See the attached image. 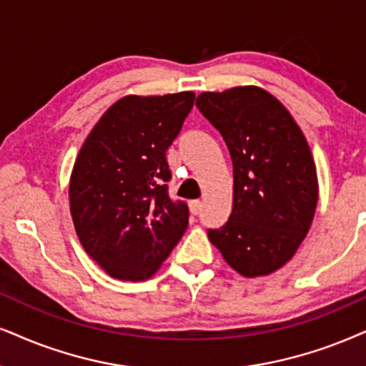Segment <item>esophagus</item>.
I'll return each mask as SVG.
<instances>
[{
  "label": "esophagus",
  "mask_w": 366,
  "mask_h": 366,
  "mask_svg": "<svg viewBox=\"0 0 366 366\" xmlns=\"http://www.w3.org/2000/svg\"><path fill=\"white\" fill-rule=\"evenodd\" d=\"M201 207H202V202L201 201H189V209H191L192 214H199L201 212Z\"/></svg>",
  "instance_id": "1"
}]
</instances>
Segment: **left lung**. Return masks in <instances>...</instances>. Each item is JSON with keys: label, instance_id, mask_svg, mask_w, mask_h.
<instances>
[{"label": "left lung", "instance_id": "8db88e82", "mask_svg": "<svg viewBox=\"0 0 366 366\" xmlns=\"http://www.w3.org/2000/svg\"><path fill=\"white\" fill-rule=\"evenodd\" d=\"M196 106L233 160V211L209 242L247 279L274 274L297 252L316 212V164L302 129L258 86L201 92Z\"/></svg>", "mask_w": 366, "mask_h": 366}]
</instances>
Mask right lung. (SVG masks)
<instances>
[{
  "mask_svg": "<svg viewBox=\"0 0 366 366\" xmlns=\"http://www.w3.org/2000/svg\"><path fill=\"white\" fill-rule=\"evenodd\" d=\"M196 94H129L104 111L82 143L69 204L86 253L118 280L150 279L182 238L186 202L170 201L165 152Z\"/></svg>",
  "mask_w": 366,
  "mask_h": 366,
  "instance_id": "add662e5",
  "label": "right lung"
}]
</instances>
